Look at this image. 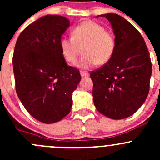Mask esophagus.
<instances>
[{"mask_svg": "<svg viewBox=\"0 0 160 160\" xmlns=\"http://www.w3.org/2000/svg\"><path fill=\"white\" fill-rule=\"evenodd\" d=\"M80 75H81V77H88V76L89 75V74H88V72H85V71H82V70H80Z\"/></svg>", "mask_w": 160, "mask_h": 160, "instance_id": "1", "label": "esophagus"}]
</instances>
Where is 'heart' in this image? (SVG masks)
I'll return each instance as SVG.
<instances>
[{"instance_id": "heart-1", "label": "heart", "mask_w": 160, "mask_h": 160, "mask_svg": "<svg viewBox=\"0 0 160 160\" xmlns=\"http://www.w3.org/2000/svg\"><path fill=\"white\" fill-rule=\"evenodd\" d=\"M59 46L62 56L70 63L77 61L83 49V56L77 67L86 70L110 60L115 49V39L102 25L87 21L74 28L72 37H62Z\"/></svg>"}]
</instances>
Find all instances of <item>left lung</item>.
Wrapping results in <instances>:
<instances>
[{"label":"left lung","instance_id":"8db88e82","mask_svg":"<svg viewBox=\"0 0 160 160\" xmlns=\"http://www.w3.org/2000/svg\"><path fill=\"white\" fill-rule=\"evenodd\" d=\"M98 17L106 18L111 23L115 49L104 67L90 72L93 103L101 114L120 120L132 115L146 101L151 60L141 34L128 21L114 13Z\"/></svg>","mask_w":160,"mask_h":160}]
</instances>
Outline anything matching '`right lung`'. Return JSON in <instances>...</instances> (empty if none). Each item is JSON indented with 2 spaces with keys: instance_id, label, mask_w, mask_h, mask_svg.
Masks as SVG:
<instances>
[{
  "instance_id": "obj_1",
  "label": "right lung",
  "mask_w": 160,
  "mask_h": 160,
  "mask_svg": "<svg viewBox=\"0 0 160 160\" xmlns=\"http://www.w3.org/2000/svg\"><path fill=\"white\" fill-rule=\"evenodd\" d=\"M70 21L43 16L22 31L13 55L15 88L31 115L45 124L62 120L71 111L80 71L67 65L59 46Z\"/></svg>"
}]
</instances>
